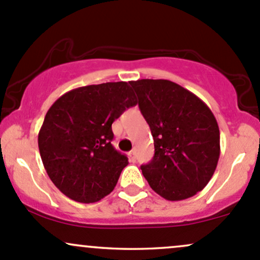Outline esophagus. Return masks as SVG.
I'll return each mask as SVG.
<instances>
[{
    "instance_id": "obj_1",
    "label": "esophagus",
    "mask_w": 260,
    "mask_h": 260,
    "mask_svg": "<svg viewBox=\"0 0 260 260\" xmlns=\"http://www.w3.org/2000/svg\"><path fill=\"white\" fill-rule=\"evenodd\" d=\"M129 155H130V157L133 158L134 161L136 160V151H135V150H131V151L129 152Z\"/></svg>"
}]
</instances>
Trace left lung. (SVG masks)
Listing matches in <instances>:
<instances>
[{
	"mask_svg": "<svg viewBox=\"0 0 260 260\" xmlns=\"http://www.w3.org/2000/svg\"><path fill=\"white\" fill-rule=\"evenodd\" d=\"M149 124L155 155L142 175L165 200L181 201L202 191L219 158V129L207 105L187 89L165 79L130 82Z\"/></svg>",
	"mask_w": 260,
	"mask_h": 260,
	"instance_id": "8db88e82",
	"label": "left lung"
}]
</instances>
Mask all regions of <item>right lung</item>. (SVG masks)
Here are the masks:
<instances>
[{"instance_id": "1", "label": "right lung", "mask_w": 260, "mask_h": 260, "mask_svg": "<svg viewBox=\"0 0 260 260\" xmlns=\"http://www.w3.org/2000/svg\"><path fill=\"white\" fill-rule=\"evenodd\" d=\"M136 104L126 82L80 86L55 100L38 134V147L62 193L93 203L113 191L129 161L111 145V124Z\"/></svg>"}]
</instances>
